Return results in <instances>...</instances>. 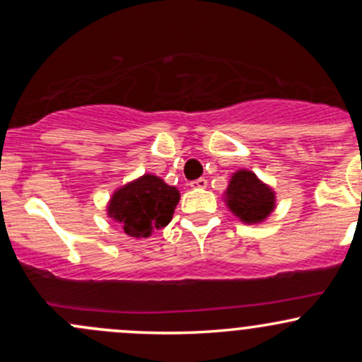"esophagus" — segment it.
<instances>
[{
  "mask_svg": "<svg viewBox=\"0 0 362 362\" xmlns=\"http://www.w3.org/2000/svg\"><path fill=\"white\" fill-rule=\"evenodd\" d=\"M208 185L206 178H198V180H192L191 182V187L192 189H204Z\"/></svg>",
  "mask_w": 362,
  "mask_h": 362,
  "instance_id": "obj_1",
  "label": "esophagus"
}]
</instances>
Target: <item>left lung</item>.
Here are the masks:
<instances>
[{
	"instance_id": "obj_1",
	"label": "left lung",
	"mask_w": 362,
	"mask_h": 362,
	"mask_svg": "<svg viewBox=\"0 0 362 362\" xmlns=\"http://www.w3.org/2000/svg\"><path fill=\"white\" fill-rule=\"evenodd\" d=\"M275 191L254 171L238 170L229 178L224 202L243 224H261L275 210Z\"/></svg>"
}]
</instances>
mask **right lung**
I'll use <instances>...</instances> for the list:
<instances>
[{"label":"right lung","mask_w":362,"mask_h":362,"mask_svg":"<svg viewBox=\"0 0 362 362\" xmlns=\"http://www.w3.org/2000/svg\"><path fill=\"white\" fill-rule=\"evenodd\" d=\"M180 202V192L160 177L145 173L117 189L108 202V217L131 238H148L166 228Z\"/></svg>","instance_id":"right-lung-1"}]
</instances>
